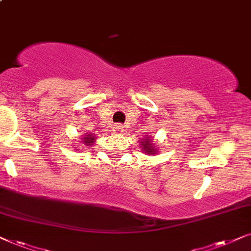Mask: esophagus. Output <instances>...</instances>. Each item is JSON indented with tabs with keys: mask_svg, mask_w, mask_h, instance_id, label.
Instances as JSON below:
<instances>
[{
	"mask_svg": "<svg viewBox=\"0 0 251 251\" xmlns=\"http://www.w3.org/2000/svg\"><path fill=\"white\" fill-rule=\"evenodd\" d=\"M123 131H124V126L122 124H116V125H113V132H115L116 134H122Z\"/></svg>",
	"mask_w": 251,
	"mask_h": 251,
	"instance_id": "34e87169",
	"label": "esophagus"
}]
</instances>
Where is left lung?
<instances>
[{
  "label": "left lung",
  "mask_w": 251,
  "mask_h": 251,
  "mask_svg": "<svg viewBox=\"0 0 251 251\" xmlns=\"http://www.w3.org/2000/svg\"><path fill=\"white\" fill-rule=\"evenodd\" d=\"M139 143H140V147H141L142 152H147V153H150V155H152V153H157V151H158L157 145L153 143L152 139H150V136L148 135L143 136L142 140Z\"/></svg>",
  "instance_id": "8db88e82"
}]
</instances>
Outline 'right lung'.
<instances>
[{"instance_id": "add662e5", "label": "right lung", "mask_w": 251, "mask_h": 251, "mask_svg": "<svg viewBox=\"0 0 251 251\" xmlns=\"http://www.w3.org/2000/svg\"><path fill=\"white\" fill-rule=\"evenodd\" d=\"M80 142L83 143L85 146L92 147L93 143L95 142V134H93V133H91V132L85 133V134L81 136V141H80Z\"/></svg>"}]
</instances>
